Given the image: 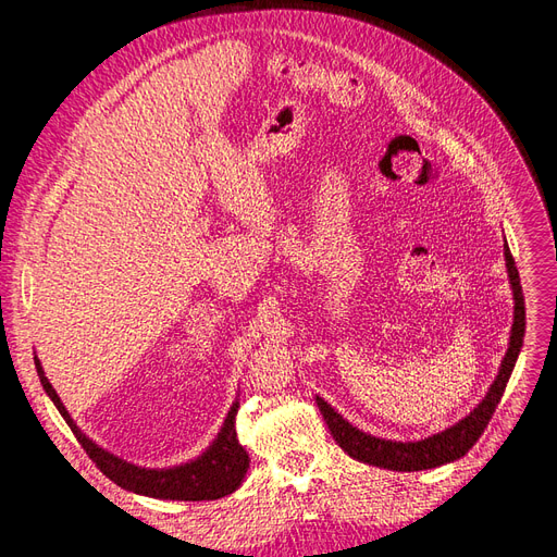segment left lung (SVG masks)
<instances>
[{
    "label": "left lung",
    "mask_w": 557,
    "mask_h": 557,
    "mask_svg": "<svg viewBox=\"0 0 557 557\" xmlns=\"http://www.w3.org/2000/svg\"><path fill=\"white\" fill-rule=\"evenodd\" d=\"M504 258H507V269H509L513 299H516V313H513L509 350L502 360L499 374H497L491 391H487L485 399L465 420H460L458 425H453L440 434H432L423 442L401 444V442L376 440V436H372V434H364V432L356 430L350 423H346V420L336 413L325 399L315 397L318 409L325 418L330 434L334 436V442L350 455V458H356L367 465H374V467L393 469V471H420V469H432V467L458 460L479 442V436L483 434L487 423H491V418L504 395V387H507V383H509V376L513 372V364L518 360V352L522 346V336H525V299H522L520 276H518L516 260L511 256L509 246L504 248Z\"/></svg>",
    "instance_id": "8db88e82"
}]
</instances>
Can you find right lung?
I'll return each instance as SVG.
<instances>
[{"mask_svg":"<svg viewBox=\"0 0 557 557\" xmlns=\"http://www.w3.org/2000/svg\"><path fill=\"white\" fill-rule=\"evenodd\" d=\"M37 372L41 376L44 391L48 397L53 399L58 411L66 420V425L72 428L74 436L83 450L88 453V458L97 465V469L102 471L104 476H109L115 485L125 487L129 493L137 495H148V497H160V499H185V502H201V499H218L225 497L230 493L237 491L244 481V474L248 469V453L239 444L237 428H234V420H237L239 411V401L232 404V409L225 418V425L218 434V440L211 444V448L197 458L195 462L181 465L174 469H141L134 467L115 455L107 453L104 448L95 446L86 434H83L76 425L72 416L66 413L62 407V401L58 393L53 391V385L48 383L44 376V369L39 360L35 358Z\"/></svg>","mask_w":557,"mask_h":557,"instance_id":"1","label":"right lung"}]
</instances>
